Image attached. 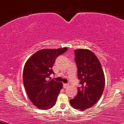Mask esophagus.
Returning a JSON list of instances; mask_svg holds the SVG:
<instances>
[{"label": "esophagus", "instance_id": "obj_1", "mask_svg": "<svg viewBox=\"0 0 124 124\" xmlns=\"http://www.w3.org/2000/svg\"><path fill=\"white\" fill-rule=\"evenodd\" d=\"M69 86V85L67 84H63V87L64 88H66V87H68Z\"/></svg>", "mask_w": 124, "mask_h": 124}]
</instances>
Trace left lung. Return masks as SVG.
I'll return each mask as SVG.
<instances>
[{
  "instance_id": "8db88e82",
  "label": "left lung",
  "mask_w": 124,
  "mask_h": 124,
  "mask_svg": "<svg viewBox=\"0 0 124 124\" xmlns=\"http://www.w3.org/2000/svg\"><path fill=\"white\" fill-rule=\"evenodd\" d=\"M78 77L81 86L77 94L70 101L74 109L85 110L92 107L100 99L105 87V76L96 55L87 49L74 50Z\"/></svg>"
}]
</instances>
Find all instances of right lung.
Here are the masks:
<instances>
[{
	"label": "right lung",
	"mask_w": 124,
	"mask_h": 124,
	"mask_svg": "<svg viewBox=\"0 0 124 124\" xmlns=\"http://www.w3.org/2000/svg\"><path fill=\"white\" fill-rule=\"evenodd\" d=\"M67 48H46L38 51L25 63L23 81L26 92L31 102L39 109L48 110L56 103L63 84L55 80L46 81L54 74L53 66Z\"/></svg>",
	"instance_id": "add662e5"
}]
</instances>
